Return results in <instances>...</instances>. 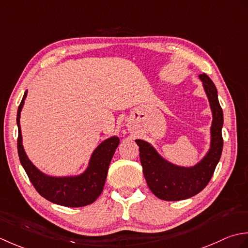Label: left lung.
<instances>
[{
    "label": "left lung",
    "instance_id": "left-lung-1",
    "mask_svg": "<svg viewBox=\"0 0 248 248\" xmlns=\"http://www.w3.org/2000/svg\"><path fill=\"white\" fill-rule=\"evenodd\" d=\"M199 78L203 83L213 113L211 149L199 164L190 168L172 165L161 158L148 142L136 140L139 145L140 163L146 183L151 191L161 200H183L200 193L208 185L220 159L224 143L221 136L224 123L223 109L219 105L217 90L213 81L205 74L199 75Z\"/></svg>",
    "mask_w": 248,
    "mask_h": 248
}]
</instances>
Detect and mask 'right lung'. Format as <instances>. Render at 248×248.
I'll list each match as a JSON object with an SVG mask.
<instances>
[{
  "label": "right lung",
  "instance_id": "right-lung-1",
  "mask_svg": "<svg viewBox=\"0 0 248 248\" xmlns=\"http://www.w3.org/2000/svg\"><path fill=\"white\" fill-rule=\"evenodd\" d=\"M27 94L28 92L24 93L17 111V146L20 163L31 183L40 196L53 203L68 206V208H80V206L93 203L104 189L110 161L120 143V139L114 136L100 143L92 154L88 169L81 175L52 178V176L44 174L30 161L22 146L20 112H21Z\"/></svg>",
  "mask_w": 248,
  "mask_h": 248
}]
</instances>
